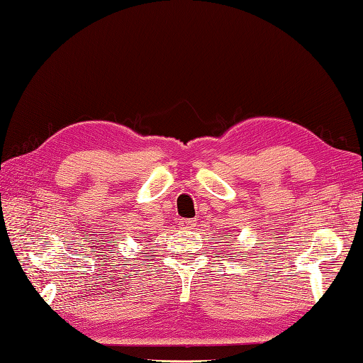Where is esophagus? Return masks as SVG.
Instances as JSON below:
<instances>
[{
    "label": "esophagus",
    "mask_w": 363,
    "mask_h": 363,
    "mask_svg": "<svg viewBox=\"0 0 363 363\" xmlns=\"http://www.w3.org/2000/svg\"><path fill=\"white\" fill-rule=\"evenodd\" d=\"M180 225H182V228L191 230V228L196 227V220L194 219H180Z\"/></svg>",
    "instance_id": "34e87169"
}]
</instances>
